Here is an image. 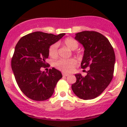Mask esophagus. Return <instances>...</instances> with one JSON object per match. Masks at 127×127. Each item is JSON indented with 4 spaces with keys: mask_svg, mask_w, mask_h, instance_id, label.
I'll return each instance as SVG.
<instances>
[{
    "mask_svg": "<svg viewBox=\"0 0 127 127\" xmlns=\"http://www.w3.org/2000/svg\"><path fill=\"white\" fill-rule=\"evenodd\" d=\"M63 75L64 77L68 76V75H69V74H67V73H64V72H63Z\"/></svg>",
    "mask_w": 127,
    "mask_h": 127,
    "instance_id": "1",
    "label": "esophagus"
}]
</instances>
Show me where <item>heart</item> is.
Wrapping results in <instances>:
<instances>
[{"label":"heart","mask_w":127,"mask_h":127,"mask_svg":"<svg viewBox=\"0 0 127 127\" xmlns=\"http://www.w3.org/2000/svg\"><path fill=\"white\" fill-rule=\"evenodd\" d=\"M64 44L72 50H74L78 47L79 43L76 40L72 37H68L64 41ZM58 44L57 43H54L50 46L48 50L49 55L52 58H56L58 56ZM77 61L74 58L67 59H60L57 60L54 63L55 66L60 71H62L64 72H69L74 69V67L76 66Z\"/></svg>","instance_id":"obj_1"}]
</instances>
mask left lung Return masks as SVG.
<instances>
[{
  "label": "left lung",
  "instance_id": "left-lung-1",
  "mask_svg": "<svg viewBox=\"0 0 127 127\" xmlns=\"http://www.w3.org/2000/svg\"><path fill=\"white\" fill-rule=\"evenodd\" d=\"M74 38L84 48L82 67H89L90 69L85 77L79 73L75 74L77 80L72 85V90L81 99H93L112 80L116 62L114 51L108 39L97 32H80Z\"/></svg>",
  "mask_w": 127,
  "mask_h": 127
}]
</instances>
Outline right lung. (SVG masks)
<instances>
[{
	"label": "right lung",
	"mask_w": 127,
	"mask_h": 127,
	"mask_svg": "<svg viewBox=\"0 0 127 127\" xmlns=\"http://www.w3.org/2000/svg\"><path fill=\"white\" fill-rule=\"evenodd\" d=\"M64 33L56 35L34 32L21 37L18 42L11 60V69L21 90L34 101H45L50 98L58 81L63 77L56 69L42 72L46 66L48 50L52 45L61 39Z\"/></svg>",
	"instance_id": "add662e5"
}]
</instances>
